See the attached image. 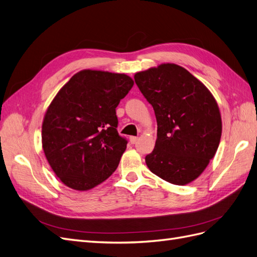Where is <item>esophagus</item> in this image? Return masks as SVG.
<instances>
[{
    "label": "esophagus",
    "mask_w": 257,
    "mask_h": 257,
    "mask_svg": "<svg viewBox=\"0 0 257 257\" xmlns=\"http://www.w3.org/2000/svg\"><path fill=\"white\" fill-rule=\"evenodd\" d=\"M137 141H138V137H135V136H131V137H130V143H131L132 145L136 144Z\"/></svg>",
    "instance_id": "1"
}]
</instances>
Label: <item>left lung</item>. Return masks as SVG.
<instances>
[{
	"instance_id": "8db88e82",
	"label": "left lung",
	"mask_w": 257,
	"mask_h": 257,
	"mask_svg": "<svg viewBox=\"0 0 257 257\" xmlns=\"http://www.w3.org/2000/svg\"><path fill=\"white\" fill-rule=\"evenodd\" d=\"M134 79L158 122L155 147L146 157L148 168L173 184L194 181L220 144L222 120L215 98L196 77L174 63L136 73Z\"/></svg>"
}]
</instances>
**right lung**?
Returning a JSON list of instances; mask_svg holds the SVG:
<instances>
[{
    "mask_svg": "<svg viewBox=\"0 0 257 257\" xmlns=\"http://www.w3.org/2000/svg\"><path fill=\"white\" fill-rule=\"evenodd\" d=\"M125 74L83 69L60 89L45 113L43 149L68 188L88 191L109 178L126 149L115 108L133 87Z\"/></svg>",
    "mask_w": 257,
    "mask_h": 257,
    "instance_id": "add662e5",
    "label": "right lung"
}]
</instances>
